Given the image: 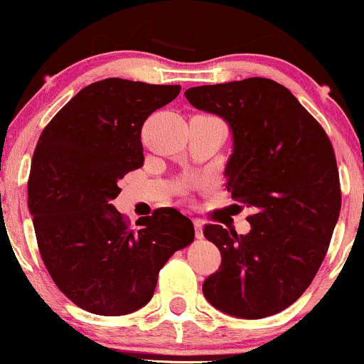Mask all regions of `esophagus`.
I'll list each match as a JSON object with an SVG mask.
<instances>
[{"instance_id": "1", "label": "esophagus", "mask_w": 364, "mask_h": 364, "mask_svg": "<svg viewBox=\"0 0 364 364\" xmlns=\"http://www.w3.org/2000/svg\"><path fill=\"white\" fill-rule=\"evenodd\" d=\"M193 225H195V236L198 237V240H202V237H203V223L200 219H195Z\"/></svg>"}]
</instances>
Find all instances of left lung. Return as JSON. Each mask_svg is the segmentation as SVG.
Instances as JSON below:
<instances>
[{"instance_id": "1", "label": "left lung", "mask_w": 364, "mask_h": 364, "mask_svg": "<svg viewBox=\"0 0 364 364\" xmlns=\"http://www.w3.org/2000/svg\"><path fill=\"white\" fill-rule=\"evenodd\" d=\"M191 106L229 124L228 191L253 208L250 232L208 224L223 263L203 282L212 306L246 320L286 310L318 272L341 214L336 154L298 99L269 78L191 87Z\"/></svg>"}]
</instances>
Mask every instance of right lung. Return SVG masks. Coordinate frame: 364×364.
I'll use <instances>...</instances> for the list:
<instances>
[{"mask_svg": "<svg viewBox=\"0 0 364 364\" xmlns=\"http://www.w3.org/2000/svg\"><path fill=\"white\" fill-rule=\"evenodd\" d=\"M179 85L106 78L82 89L37 141L28 210L49 275L82 310L104 316L140 310L159 270L195 240L176 208H157L129 228L111 200L118 181L144 166L145 119L178 97Z\"/></svg>", "mask_w": 364, "mask_h": 364, "instance_id": "right-lung-1", "label": "right lung"}]
</instances>
